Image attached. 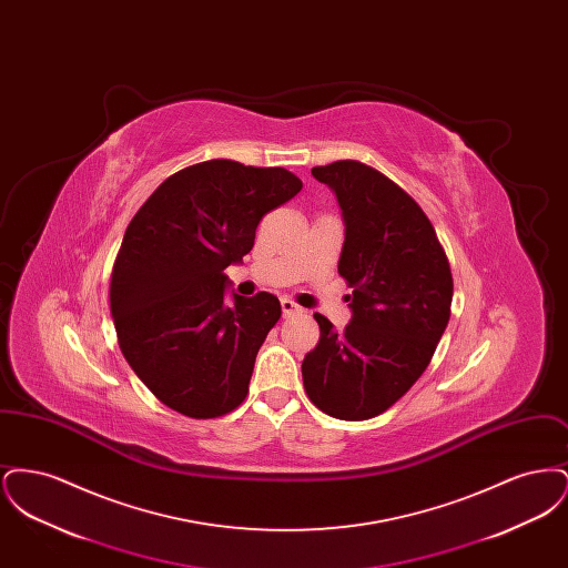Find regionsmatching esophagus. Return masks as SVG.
Segmentation results:
<instances>
[{"mask_svg": "<svg viewBox=\"0 0 568 568\" xmlns=\"http://www.w3.org/2000/svg\"><path fill=\"white\" fill-rule=\"evenodd\" d=\"M281 308H283V317H292V315H296V313L302 311L296 302H292L290 297H283V300H281Z\"/></svg>", "mask_w": 568, "mask_h": 568, "instance_id": "obj_1", "label": "esophagus"}]
</instances>
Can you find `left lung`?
Listing matches in <instances>:
<instances>
[{"mask_svg": "<svg viewBox=\"0 0 568 568\" xmlns=\"http://www.w3.org/2000/svg\"><path fill=\"white\" fill-rule=\"evenodd\" d=\"M345 219L338 274L353 290L352 324L315 313L320 343L302 362L311 403L347 422L377 417L424 375L452 315L454 278L430 219L373 165L341 160L311 170Z\"/></svg>", "mask_w": 568, "mask_h": 568, "instance_id": "obj_1", "label": "left lung"}]
</instances>
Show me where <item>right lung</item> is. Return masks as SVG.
<instances>
[{"instance_id": "add662e5", "label": "right lung", "mask_w": 568, "mask_h": 568, "mask_svg": "<svg viewBox=\"0 0 568 568\" xmlns=\"http://www.w3.org/2000/svg\"><path fill=\"white\" fill-rule=\"evenodd\" d=\"M300 190L285 168L211 160L168 176L130 221L110 313L123 357L168 408L213 419L243 405L281 302L260 292L225 304L223 271L253 248L262 216Z\"/></svg>"}]
</instances>
